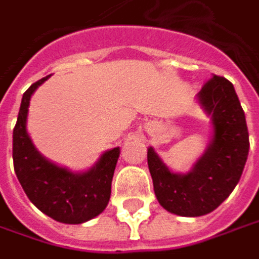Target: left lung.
Returning a JSON list of instances; mask_svg holds the SVG:
<instances>
[{
  "label": "left lung",
  "mask_w": 259,
  "mask_h": 259,
  "mask_svg": "<svg viewBox=\"0 0 259 259\" xmlns=\"http://www.w3.org/2000/svg\"><path fill=\"white\" fill-rule=\"evenodd\" d=\"M197 99L211 115L213 136L193 169L174 174L152 147L147 150V165L159 203L181 217H200L217 209L239 183L249 153L245 112L233 83L213 75Z\"/></svg>",
  "instance_id": "left-lung-1"
}]
</instances>
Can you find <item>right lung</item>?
<instances>
[{
  "mask_svg": "<svg viewBox=\"0 0 259 259\" xmlns=\"http://www.w3.org/2000/svg\"><path fill=\"white\" fill-rule=\"evenodd\" d=\"M50 75L32 83L22 97L13 130L14 171L29 200L53 220L81 224L104 211L112 192V178L119 157V147L104 152L100 160L85 172H70L42 156L26 131L30 96Z\"/></svg>",
  "mask_w": 259,
  "mask_h": 259,
  "instance_id": "add662e5",
  "label": "right lung"
}]
</instances>
